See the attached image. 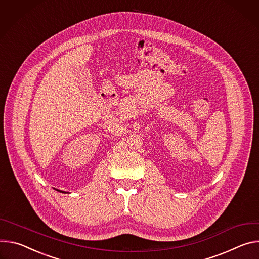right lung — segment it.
<instances>
[{"label":"right lung","mask_w":259,"mask_h":259,"mask_svg":"<svg viewBox=\"0 0 259 259\" xmlns=\"http://www.w3.org/2000/svg\"><path fill=\"white\" fill-rule=\"evenodd\" d=\"M62 192H64V191H62Z\"/></svg>","instance_id":"obj_1"}]
</instances>
